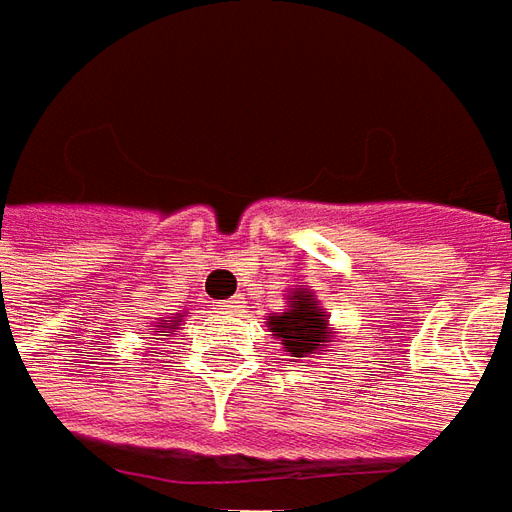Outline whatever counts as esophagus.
Returning a JSON list of instances; mask_svg holds the SVG:
<instances>
[{"instance_id":"34e87169","label":"esophagus","mask_w":512,"mask_h":512,"mask_svg":"<svg viewBox=\"0 0 512 512\" xmlns=\"http://www.w3.org/2000/svg\"><path fill=\"white\" fill-rule=\"evenodd\" d=\"M238 308H241V300L221 302V311H224V314H238Z\"/></svg>"}]
</instances>
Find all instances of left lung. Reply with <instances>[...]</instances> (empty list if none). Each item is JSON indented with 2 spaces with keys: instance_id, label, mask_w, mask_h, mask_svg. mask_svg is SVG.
Wrapping results in <instances>:
<instances>
[{
  "instance_id": "1",
  "label": "left lung",
  "mask_w": 512,
  "mask_h": 512,
  "mask_svg": "<svg viewBox=\"0 0 512 512\" xmlns=\"http://www.w3.org/2000/svg\"><path fill=\"white\" fill-rule=\"evenodd\" d=\"M269 330L274 339H280L283 350L297 361L311 353L325 350V344L333 342L330 330V314L319 305L311 288H294L288 294V308L283 314L269 316Z\"/></svg>"
}]
</instances>
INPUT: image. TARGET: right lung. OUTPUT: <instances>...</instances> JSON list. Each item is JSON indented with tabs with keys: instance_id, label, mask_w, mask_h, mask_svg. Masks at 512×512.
Instances as JSON below:
<instances>
[{
	"instance_id": "add662e5",
	"label": "right lung",
	"mask_w": 512,
	"mask_h": 512,
	"mask_svg": "<svg viewBox=\"0 0 512 512\" xmlns=\"http://www.w3.org/2000/svg\"><path fill=\"white\" fill-rule=\"evenodd\" d=\"M173 322H176V319H159V322L154 325L156 336H168V330L173 328Z\"/></svg>"
}]
</instances>
